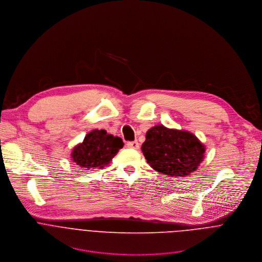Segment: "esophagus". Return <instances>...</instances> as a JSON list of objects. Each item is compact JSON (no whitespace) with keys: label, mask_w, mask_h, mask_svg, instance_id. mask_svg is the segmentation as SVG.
<instances>
[{"label":"esophagus","mask_w":262,"mask_h":262,"mask_svg":"<svg viewBox=\"0 0 262 262\" xmlns=\"http://www.w3.org/2000/svg\"><path fill=\"white\" fill-rule=\"evenodd\" d=\"M127 146H128V147H131V148L137 149V148H139V143H138L137 140H135V141H129V142H127Z\"/></svg>","instance_id":"esophagus-1"}]
</instances>
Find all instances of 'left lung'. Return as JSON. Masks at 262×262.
I'll return each instance as SVG.
<instances>
[{
  "instance_id": "1",
  "label": "left lung",
  "mask_w": 262,
  "mask_h": 262,
  "mask_svg": "<svg viewBox=\"0 0 262 262\" xmlns=\"http://www.w3.org/2000/svg\"><path fill=\"white\" fill-rule=\"evenodd\" d=\"M141 150L156 171L183 177L196 170L204 159L205 145L190 132L159 125L146 132Z\"/></svg>"
}]
</instances>
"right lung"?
<instances>
[{"instance_id": "add662e5", "label": "right lung", "mask_w": 262, "mask_h": 262, "mask_svg": "<svg viewBox=\"0 0 262 262\" xmlns=\"http://www.w3.org/2000/svg\"><path fill=\"white\" fill-rule=\"evenodd\" d=\"M122 138L107 134L105 130H93L88 133L84 141L78 144L72 152L73 161L85 170L102 168L122 148Z\"/></svg>"}]
</instances>
